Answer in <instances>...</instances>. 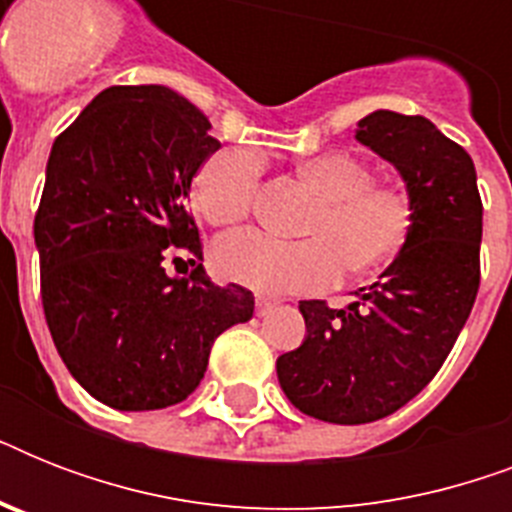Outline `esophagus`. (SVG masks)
I'll return each mask as SVG.
<instances>
[{"label":"esophagus","instance_id":"34e87169","mask_svg":"<svg viewBox=\"0 0 512 512\" xmlns=\"http://www.w3.org/2000/svg\"><path fill=\"white\" fill-rule=\"evenodd\" d=\"M273 305L276 303H271L268 297H257V316H268L273 311Z\"/></svg>","mask_w":512,"mask_h":512}]
</instances>
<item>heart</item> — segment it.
I'll use <instances>...</instances> for the list:
<instances>
[{
	"label": "heart",
	"mask_w": 512,
	"mask_h": 512,
	"mask_svg": "<svg viewBox=\"0 0 512 512\" xmlns=\"http://www.w3.org/2000/svg\"><path fill=\"white\" fill-rule=\"evenodd\" d=\"M297 172L321 196L305 223L308 239L287 241L257 228L228 233L212 249L220 279L263 295L316 292L342 268L374 271L406 247L414 225L412 196L396 183H377L364 159L327 151L305 159ZM260 180L263 162L255 151L220 148L193 175V207L212 225L239 223L255 207Z\"/></svg>",
	"instance_id": "b5f03b06"
}]
</instances>
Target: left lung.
Returning <instances> with one entry per match:
<instances>
[{
  "instance_id": "1",
  "label": "left lung",
  "mask_w": 512,
  "mask_h": 512,
  "mask_svg": "<svg viewBox=\"0 0 512 512\" xmlns=\"http://www.w3.org/2000/svg\"><path fill=\"white\" fill-rule=\"evenodd\" d=\"M356 140L388 159L414 204L406 247L345 308L303 300L308 337L276 361L308 417L364 425L409 404L454 348L481 284L484 204L473 159L425 116L374 111Z\"/></svg>"
}]
</instances>
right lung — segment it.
<instances>
[{
    "label": "right lung",
    "mask_w": 512,
    "mask_h": 512,
    "mask_svg": "<svg viewBox=\"0 0 512 512\" xmlns=\"http://www.w3.org/2000/svg\"><path fill=\"white\" fill-rule=\"evenodd\" d=\"M209 130L183 95L140 84L100 92L52 143L34 217L44 319L74 380L122 412L191 396L212 342L255 313L249 289L209 281L185 204L220 148ZM172 246L188 280L163 268Z\"/></svg>",
    "instance_id": "obj_1"
}]
</instances>
